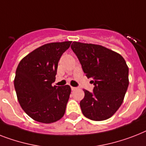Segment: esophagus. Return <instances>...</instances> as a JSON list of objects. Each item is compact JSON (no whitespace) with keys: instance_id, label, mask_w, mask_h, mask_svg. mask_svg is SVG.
<instances>
[{"instance_id":"esophagus-1","label":"esophagus","mask_w":146,"mask_h":146,"mask_svg":"<svg viewBox=\"0 0 146 146\" xmlns=\"http://www.w3.org/2000/svg\"><path fill=\"white\" fill-rule=\"evenodd\" d=\"M76 89V87H71V90H72V91H74V90Z\"/></svg>"}]
</instances>
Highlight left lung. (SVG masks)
<instances>
[{
    "label": "left lung",
    "instance_id": "8db88e82",
    "mask_svg": "<svg viewBox=\"0 0 146 146\" xmlns=\"http://www.w3.org/2000/svg\"><path fill=\"white\" fill-rule=\"evenodd\" d=\"M71 48L88 78L93 92L84 89L82 114L93 121L110 118L119 109L129 85V69L121 54L100 45L73 42Z\"/></svg>",
    "mask_w": 146,
    "mask_h": 146
}]
</instances>
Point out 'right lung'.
<instances>
[{
    "instance_id": "1",
    "label": "right lung",
    "mask_w": 146,
    "mask_h": 146,
    "mask_svg": "<svg viewBox=\"0 0 146 146\" xmlns=\"http://www.w3.org/2000/svg\"><path fill=\"white\" fill-rule=\"evenodd\" d=\"M71 41L51 42L22 59L15 71L14 86L22 110L34 120L45 124L60 120L65 113L71 88L52 86L58 61Z\"/></svg>"
}]
</instances>
